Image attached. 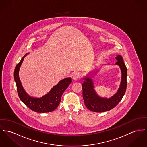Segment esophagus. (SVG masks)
<instances>
[{
	"label": "esophagus",
	"instance_id": "esophagus-1",
	"mask_svg": "<svg viewBox=\"0 0 147 147\" xmlns=\"http://www.w3.org/2000/svg\"><path fill=\"white\" fill-rule=\"evenodd\" d=\"M81 78V75L79 72H77V73L75 74V75L74 76V78L75 80H78L79 79H80Z\"/></svg>",
	"mask_w": 147,
	"mask_h": 147
}]
</instances>
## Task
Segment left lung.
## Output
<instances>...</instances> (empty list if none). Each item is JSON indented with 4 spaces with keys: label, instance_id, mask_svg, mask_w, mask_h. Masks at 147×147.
Returning a JSON list of instances; mask_svg holds the SVG:
<instances>
[{
    "label": "left lung",
    "instance_id": "8db88e82",
    "mask_svg": "<svg viewBox=\"0 0 147 147\" xmlns=\"http://www.w3.org/2000/svg\"><path fill=\"white\" fill-rule=\"evenodd\" d=\"M116 65L121 71V81L117 93L110 98H100L94 89L93 82L88 78H85L82 84V96L86 108L94 112H104L115 107L123 98L127 86V69L122 57L117 55L115 57Z\"/></svg>",
    "mask_w": 147,
    "mask_h": 147
}]
</instances>
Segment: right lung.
<instances>
[{"mask_svg":"<svg viewBox=\"0 0 147 147\" xmlns=\"http://www.w3.org/2000/svg\"><path fill=\"white\" fill-rule=\"evenodd\" d=\"M26 55L17 65L14 72V78L17 85L18 95L20 100L30 109L37 113H47L55 110L59 106L61 96L72 81L71 78L60 81L57 85L51 90L49 93L40 98H33L28 96L23 88L19 78V70Z\"/></svg>","mask_w":147,"mask_h":147,"instance_id":"obj_1","label":"right lung"}]
</instances>
